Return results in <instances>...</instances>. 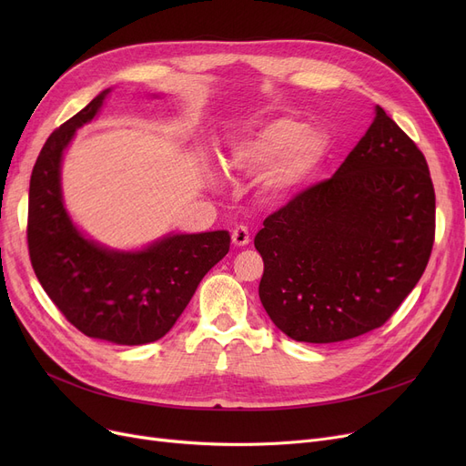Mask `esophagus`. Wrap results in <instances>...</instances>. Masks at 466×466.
<instances>
[{"mask_svg": "<svg viewBox=\"0 0 466 466\" xmlns=\"http://www.w3.org/2000/svg\"><path fill=\"white\" fill-rule=\"evenodd\" d=\"M249 241H251V236H249L248 227L239 225V227H236V228L232 230V243H234V246L243 248V246H248Z\"/></svg>", "mask_w": 466, "mask_h": 466, "instance_id": "34e87169", "label": "esophagus"}]
</instances>
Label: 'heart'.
<instances>
[{
	"label": "heart",
	"instance_id": "heart-1",
	"mask_svg": "<svg viewBox=\"0 0 466 466\" xmlns=\"http://www.w3.org/2000/svg\"><path fill=\"white\" fill-rule=\"evenodd\" d=\"M327 151V137L299 120L274 118L258 130L230 141L225 166L230 174H266V188L274 196L295 190L308 179Z\"/></svg>",
	"mask_w": 466,
	"mask_h": 466
}]
</instances>
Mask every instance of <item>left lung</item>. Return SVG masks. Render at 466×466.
<instances>
[{
  "label": "left lung",
  "mask_w": 466,
  "mask_h": 466,
  "mask_svg": "<svg viewBox=\"0 0 466 466\" xmlns=\"http://www.w3.org/2000/svg\"><path fill=\"white\" fill-rule=\"evenodd\" d=\"M434 243V188L423 153L376 106L338 167L264 220L258 297L274 325L308 344L381 327L423 276Z\"/></svg>",
  "instance_id": "1"
}]
</instances>
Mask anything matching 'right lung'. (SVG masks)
Here are the masks:
<instances>
[{"label":"right lung","instance_id":"right-lung-1","mask_svg":"<svg viewBox=\"0 0 466 466\" xmlns=\"http://www.w3.org/2000/svg\"><path fill=\"white\" fill-rule=\"evenodd\" d=\"M109 92L45 141L30 179L28 249L41 287L73 327L111 344L143 346L176 325L202 278L228 253L230 234H166L143 249L120 251L77 228L64 206L62 160Z\"/></svg>","mask_w":466,"mask_h":466}]
</instances>
